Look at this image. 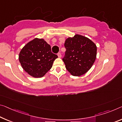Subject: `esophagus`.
Here are the masks:
<instances>
[{"mask_svg":"<svg viewBox=\"0 0 122 122\" xmlns=\"http://www.w3.org/2000/svg\"><path fill=\"white\" fill-rule=\"evenodd\" d=\"M57 56L58 57H59V58H61V54L60 53H57Z\"/></svg>","mask_w":122,"mask_h":122,"instance_id":"esophagus-1","label":"esophagus"}]
</instances>
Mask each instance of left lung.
<instances>
[{
  "mask_svg": "<svg viewBox=\"0 0 122 122\" xmlns=\"http://www.w3.org/2000/svg\"><path fill=\"white\" fill-rule=\"evenodd\" d=\"M66 49L62 60L66 68L73 76L85 74L96 60L97 46L88 38L80 35L67 38L65 42Z\"/></svg>",
  "mask_w": 122,
  "mask_h": 122,
  "instance_id": "left-lung-1",
  "label": "left lung"
}]
</instances>
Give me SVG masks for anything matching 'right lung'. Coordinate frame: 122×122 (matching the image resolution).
<instances>
[{
  "instance_id": "right-lung-1",
  "label": "right lung",
  "mask_w": 122,
  "mask_h": 122,
  "mask_svg": "<svg viewBox=\"0 0 122 122\" xmlns=\"http://www.w3.org/2000/svg\"><path fill=\"white\" fill-rule=\"evenodd\" d=\"M57 56L51 52V47L44 40L35 38L28 42L19 54L23 69L34 78H41L51 69Z\"/></svg>"
}]
</instances>
